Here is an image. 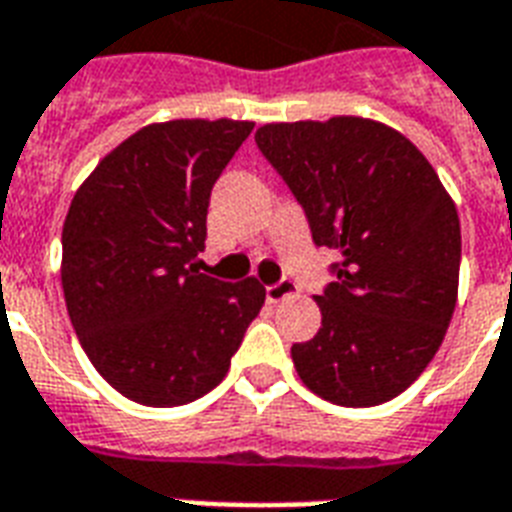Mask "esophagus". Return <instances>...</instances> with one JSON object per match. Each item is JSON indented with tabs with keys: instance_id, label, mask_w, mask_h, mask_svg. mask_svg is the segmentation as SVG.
I'll use <instances>...</instances> for the list:
<instances>
[{
	"instance_id": "1",
	"label": "esophagus",
	"mask_w": 512,
	"mask_h": 512,
	"mask_svg": "<svg viewBox=\"0 0 512 512\" xmlns=\"http://www.w3.org/2000/svg\"><path fill=\"white\" fill-rule=\"evenodd\" d=\"M294 294H297V286L291 280H280L275 286H267V302L270 305H278V302H283L286 297H294Z\"/></svg>"
}]
</instances>
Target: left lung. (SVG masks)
Instances as JSON below:
<instances>
[{
    "mask_svg": "<svg viewBox=\"0 0 512 512\" xmlns=\"http://www.w3.org/2000/svg\"><path fill=\"white\" fill-rule=\"evenodd\" d=\"M256 145L305 207L315 245L340 253L291 348L313 394L343 407L399 397L443 345L459 294L461 226L434 167L397 129L334 115L264 124Z\"/></svg>",
    "mask_w": 512,
    "mask_h": 512,
    "instance_id": "left-lung-1",
    "label": "left lung"
}]
</instances>
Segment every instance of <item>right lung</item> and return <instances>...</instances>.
<instances>
[{"label":"right lung","instance_id":"1","mask_svg":"<svg viewBox=\"0 0 512 512\" xmlns=\"http://www.w3.org/2000/svg\"><path fill=\"white\" fill-rule=\"evenodd\" d=\"M253 121L142 126L99 161L61 229L69 321L94 370L137 405L205 397L229 372L267 291L202 270L207 205Z\"/></svg>","mask_w":512,"mask_h":512}]
</instances>
